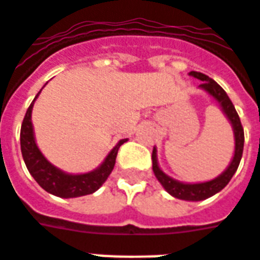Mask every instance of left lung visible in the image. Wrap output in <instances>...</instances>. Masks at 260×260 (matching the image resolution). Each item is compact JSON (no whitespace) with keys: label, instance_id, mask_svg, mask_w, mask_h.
<instances>
[{"label":"left lung","instance_id":"8db88e82","mask_svg":"<svg viewBox=\"0 0 260 260\" xmlns=\"http://www.w3.org/2000/svg\"><path fill=\"white\" fill-rule=\"evenodd\" d=\"M189 75L196 78V79L202 80V89H205L209 94H212L217 100L218 104L223 108L224 114L229 117L231 124H233L235 136V152L233 161L230 163L229 169L225 170L220 177L214 178V180L202 182V184H182V182H178V181L170 178L169 175H166L161 170L158 169L157 158H156V149H153L152 160L153 173H154L156 178L160 181V184L164 186V189L169 192L170 195H173L174 198H178V199H182V201L198 202L207 199V198H210L214 193L220 192L224 186L229 184L230 180L233 178V175L235 174V171H237L238 166H240L241 157H242V150H244V128H242V124H241L238 113L235 111L234 104L231 103L230 97L227 96V93L224 91L223 87L218 85L217 82H214L207 75L202 74V72H196V71L189 72Z\"/></svg>","mask_w":260,"mask_h":260}]
</instances>
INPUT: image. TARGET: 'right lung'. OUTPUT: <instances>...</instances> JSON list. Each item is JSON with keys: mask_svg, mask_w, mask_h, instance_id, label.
<instances>
[{"mask_svg": "<svg viewBox=\"0 0 260 260\" xmlns=\"http://www.w3.org/2000/svg\"><path fill=\"white\" fill-rule=\"evenodd\" d=\"M40 91L37 93V96L40 94ZM37 96L35 97V100ZM35 100L27 108L23 122H22V128H20V150H22L26 167L31 177L44 191L59 196V198H78V196H85L96 192L104 184V181L107 180L108 175L111 174L115 166V158H117L119 146L126 142V139L119 141L117 146L114 147L106 157L104 163L94 171L79 175L65 174L64 171H61L57 167H54L53 164L48 163L35 142L33 125H31V108H33Z\"/></svg>", "mask_w": 260, "mask_h": 260, "instance_id": "obj_1", "label": "right lung"}]
</instances>
